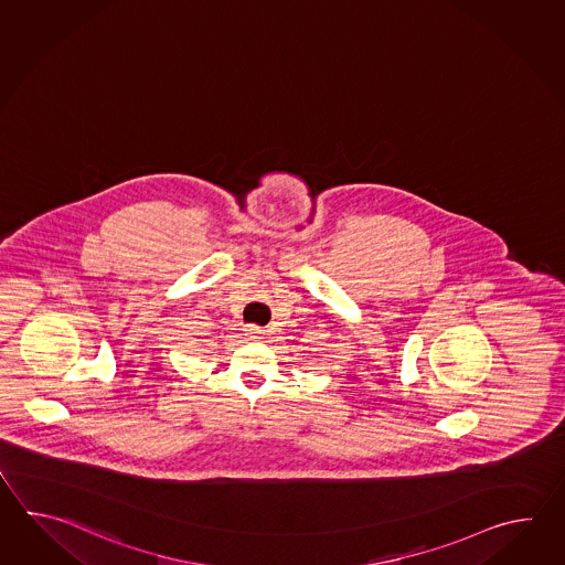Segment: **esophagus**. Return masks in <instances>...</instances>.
Segmentation results:
<instances>
[{"label":"esophagus","mask_w":565,"mask_h":565,"mask_svg":"<svg viewBox=\"0 0 565 565\" xmlns=\"http://www.w3.org/2000/svg\"><path fill=\"white\" fill-rule=\"evenodd\" d=\"M244 331H246V335L250 337L260 335V333H263V329H260V327H256V324H246V329H244Z\"/></svg>","instance_id":"esophagus-1"}]
</instances>
